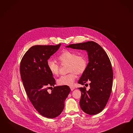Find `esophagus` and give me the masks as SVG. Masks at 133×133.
<instances>
[{
    "instance_id": "34e87169",
    "label": "esophagus",
    "mask_w": 133,
    "mask_h": 133,
    "mask_svg": "<svg viewBox=\"0 0 133 133\" xmlns=\"http://www.w3.org/2000/svg\"><path fill=\"white\" fill-rule=\"evenodd\" d=\"M70 89H71V90H73L75 89V87H70Z\"/></svg>"
}]
</instances>
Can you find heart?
Instances as JSON below:
<instances>
[{
    "label": "heart",
    "instance_id": "1",
    "mask_svg": "<svg viewBox=\"0 0 133 133\" xmlns=\"http://www.w3.org/2000/svg\"><path fill=\"white\" fill-rule=\"evenodd\" d=\"M58 60L62 64H68V74L62 76L57 81L59 85L72 86L76 78V74H83L87 69L88 61L85 56L69 50H65L61 53ZM48 69L54 75L57 76L59 72L58 64L52 60H48L47 63Z\"/></svg>",
    "mask_w": 133,
    "mask_h": 133
}]
</instances>
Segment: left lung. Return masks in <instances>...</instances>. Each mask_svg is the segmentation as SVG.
<instances>
[{
	"mask_svg": "<svg viewBox=\"0 0 133 133\" xmlns=\"http://www.w3.org/2000/svg\"><path fill=\"white\" fill-rule=\"evenodd\" d=\"M66 48L87 52L89 63L78 83L84 85L90 82V89L78 88L81 91L80 107L88 114H96L105 107L111 92L113 76L110 59L104 49L92 41L69 44Z\"/></svg>",
	"mask_w": 133,
	"mask_h": 133,
	"instance_id": "1",
	"label": "left lung"
}]
</instances>
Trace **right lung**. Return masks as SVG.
I'll return each instance as SVG.
<instances>
[{
    "mask_svg": "<svg viewBox=\"0 0 133 133\" xmlns=\"http://www.w3.org/2000/svg\"><path fill=\"white\" fill-rule=\"evenodd\" d=\"M60 45V43L32 46L24 54L20 63L21 77L27 96L38 112L48 118L57 117L61 113L71 90L67 85L55 87V80L48 69V59ZM52 86L53 90L48 93V88Z\"/></svg>",
    "mask_w": 133,
    "mask_h": 133,
    "instance_id": "obj_1",
    "label": "right lung"
}]
</instances>
